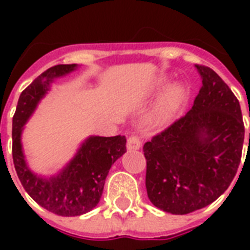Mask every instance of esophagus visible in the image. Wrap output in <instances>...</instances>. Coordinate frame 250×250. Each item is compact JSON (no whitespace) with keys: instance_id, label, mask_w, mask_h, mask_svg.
<instances>
[{"instance_id":"1","label":"esophagus","mask_w":250,"mask_h":250,"mask_svg":"<svg viewBox=\"0 0 250 250\" xmlns=\"http://www.w3.org/2000/svg\"><path fill=\"white\" fill-rule=\"evenodd\" d=\"M140 137H139L137 133H132V135L127 139V149H128V150H137V149H140Z\"/></svg>"}]
</instances>
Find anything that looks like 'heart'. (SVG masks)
<instances>
[{
    "label": "heart",
    "mask_w": 250,
    "mask_h": 250,
    "mask_svg": "<svg viewBox=\"0 0 250 250\" xmlns=\"http://www.w3.org/2000/svg\"><path fill=\"white\" fill-rule=\"evenodd\" d=\"M186 100V88L183 85H174L167 90L166 93L158 101L156 110L152 115V122L154 125H164L174 117L180 109L183 101Z\"/></svg>",
    "instance_id": "b5f03b06"
}]
</instances>
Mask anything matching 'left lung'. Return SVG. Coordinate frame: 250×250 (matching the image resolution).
I'll return each mask as SVG.
<instances>
[{"instance_id": "obj_1", "label": "left lung", "mask_w": 250, "mask_h": 250, "mask_svg": "<svg viewBox=\"0 0 250 250\" xmlns=\"http://www.w3.org/2000/svg\"><path fill=\"white\" fill-rule=\"evenodd\" d=\"M196 67L202 85L192 109L143 148L149 200L179 215L202 209L225 193L237 172L244 144L236 96L211 68Z\"/></svg>"}]
</instances>
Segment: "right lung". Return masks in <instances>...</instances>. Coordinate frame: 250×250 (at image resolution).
I'll list each match as a JSON object with an SVG mask.
<instances>
[{"mask_svg": "<svg viewBox=\"0 0 250 250\" xmlns=\"http://www.w3.org/2000/svg\"><path fill=\"white\" fill-rule=\"evenodd\" d=\"M76 64H57L39 75L21 92L13 117V161L27 193L50 213L82 215L96 208L111 165L125 153V136L89 137L58 176L41 179L29 170L21 152V133L29 115L44 97L53 79L74 71Z\"/></svg>", "mask_w": 250, "mask_h": 250, "instance_id": "1", "label": "right lung"}]
</instances>
